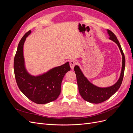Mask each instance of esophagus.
<instances>
[{
  "label": "esophagus",
  "instance_id": "obj_1",
  "mask_svg": "<svg viewBox=\"0 0 133 133\" xmlns=\"http://www.w3.org/2000/svg\"><path fill=\"white\" fill-rule=\"evenodd\" d=\"M76 64V62L74 60H71L70 62V66L71 68V69H73L74 66Z\"/></svg>",
  "mask_w": 133,
  "mask_h": 133
}]
</instances>
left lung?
<instances>
[{"label":"left lung","instance_id":"1","mask_svg":"<svg viewBox=\"0 0 133 133\" xmlns=\"http://www.w3.org/2000/svg\"><path fill=\"white\" fill-rule=\"evenodd\" d=\"M108 34L109 36V39L111 40L117 44L122 55V67L121 73L119 79L113 85L107 87L100 88L96 86L90 82L84 76L81 69L78 65L74 67V71L76 74L79 91L80 95L84 100L89 103L98 104L102 103L109 99L111 96L118 91L122 83L125 66V59L121 45L115 35L110 30H107Z\"/></svg>","mask_w":133,"mask_h":133}]
</instances>
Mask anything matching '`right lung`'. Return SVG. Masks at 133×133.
Masks as SVG:
<instances>
[{
	"label": "right lung",
	"instance_id": "1",
	"mask_svg": "<svg viewBox=\"0 0 133 133\" xmlns=\"http://www.w3.org/2000/svg\"><path fill=\"white\" fill-rule=\"evenodd\" d=\"M31 32L28 31L19 43L14 60L15 77L19 89L28 99L37 104H46L58 98L62 80L70 67L67 62L39 75H31L28 73L25 66L23 46Z\"/></svg>",
	"mask_w": 133,
	"mask_h": 133
}]
</instances>
